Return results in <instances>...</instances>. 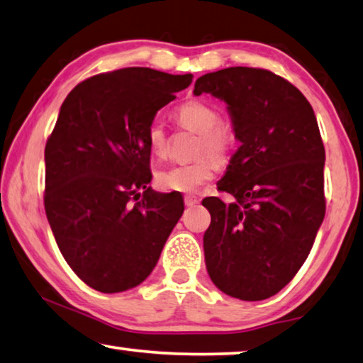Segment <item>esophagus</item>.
Instances as JSON below:
<instances>
[{
	"label": "esophagus",
	"mask_w": 363,
	"mask_h": 363,
	"mask_svg": "<svg viewBox=\"0 0 363 363\" xmlns=\"http://www.w3.org/2000/svg\"><path fill=\"white\" fill-rule=\"evenodd\" d=\"M185 204H186L188 208H191V206H194V204H198V198L193 196V194H186V196H185Z\"/></svg>",
	"instance_id": "1"
}]
</instances>
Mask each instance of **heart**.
<instances>
[{
	"label": "heart",
	"mask_w": 363,
	"mask_h": 363,
	"mask_svg": "<svg viewBox=\"0 0 363 363\" xmlns=\"http://www.w3.org/2000/svg\"><path fill=\"white\" fill-rule=\"evenodd\" d=\"M175 118L180 125L199 134L196 154L191 162L175 164L157 173V185L164 191L193 193L203 183L211 180L218 172V160L225 162L238 144V130L228 121H219L214 108L201 101H188L177 109ZM147 144L152 154L165 157L169 154V138L160 119H154L147 128ZM206 151V155L202 152Z\"/></svg>",
	"instance_id": "obj_1"
}]
</instances>
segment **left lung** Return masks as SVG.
Wrapping results in <instances>:
<instances>
[{
    "instance_id": "8db88e82",
    "label": "left lung",
    "mask_w": 363,
    "mask_h": 363,
    "mask_svg": "<svg viewBox=\"0 0 363 363\" xmlns=\"http://www.w3.org/2000/svg\"><path fill=\"white\" fill-rule=\"evenodd\" d=\"M193 93L224 99L240 140L218 183L234 203L203 199L211 214L203 238L208 273L225 295L267 299L301 269L325 214L316 116L295 85L264 68L206 73Z\"/></svg>"
}]
</instances>
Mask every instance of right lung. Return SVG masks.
I'll return each instance as SVG.
<instances>
[{"instance_id":"add662e5","label":"right lung","mask_w":363,"mask_h":363,"mask_svg":"<svg viewBox=\"0 0 363 363\" xmlns=\"http://www.w3.org/2000/svg\"><path fill=\"white\" fill-rule=\"evenodd\" d=\"M191 80L119 68L78 83L62 104L45 144L44 206L67 264L94 290L143 283L182 218V196L149 186L147 128Z\"/></svg>"}]
</instances>
